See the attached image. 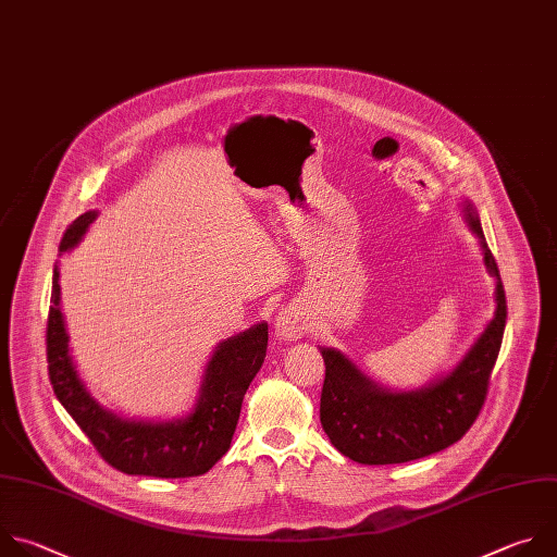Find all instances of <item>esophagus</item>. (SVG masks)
<instances>
[{"mask_svg":"<svg viewBox=\"0 0 557 557\" xmlns=\"http://www.w3.org/2000/svg\"><path fill=\"white\" fill-rule=\"evenodd\" d=\"M311 331V320L298 307H285L276 318V338L292 343Z\"/></svg>","mask_w":557,"mask_h":557,"instance_id":"obj_1","label":"esophagus"}]
</instances>
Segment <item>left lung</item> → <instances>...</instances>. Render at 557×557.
Masks as SVG:
<instances>
[{
  "mask_svg": "<svg viewBox=\"0 0 557 557\" xmlns=\"http://www.w3.org/2000/svg\"><path fill=\"white\" fill-rule=\"evenodd\" d=\"M470 231L481 239L483 261L496 278V311L463 360L423 388L388 391L369 380L347 356L320 349L324 384L320 423L333 448L364 466H391L423 459L457 443L476 421L496 364L507 300L500 272L485 244L479 212L463 203Z\"/></svg>",
  "mask_w": 557,
  "mask_h": 557,
  "instance_id": "left-lung-1",
  "label": "left lung"
}]
</instances>
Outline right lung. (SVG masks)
Instances as JSON below:
<instances>
[{
  "instance_id": "obj_1",
  "label": "right lung",
  "mask_w": 557,
  "mask_h": 557,
  "mask_svg": "<svg viewBox=\"0 0 557 557\" xmlns=\"http://www.w3.org/2000/svg\"><path fill=\"white\" fill-rule=\"evenodd\" d=\"M94 219L96 210L81 214L65 231L59 252L72 250ZM46 345L57 399L111 468L136 476L188 479L206 474L228 453L244 395L265 360L268 322H259L216 345L206 364L195 408L173 421L123 419L89 395L70 356L57 265Z\"/></svg>"
}]
</instances>
